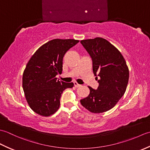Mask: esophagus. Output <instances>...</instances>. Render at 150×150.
I'll use <instances>...</instances> for the list:
<instances>
[{"label":"esophagus","instance_id":"34e87169","mask_svg":"<svg viewBox=\"0 0 150 150\" xmlns=\"http://www.w3.org/2000/svg\"><path fill=\"white\" fill-rule=\"evenodd\" d=\"M74 86L76 88H79V87H81V84H79L77 82H74Z\"/></svg>","mask_w":150,"mask_h":150}]
</instances>
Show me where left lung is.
<instances>
[{"label":"left lung","instance_id":"obj_1","mask_svg":"<svg viewBox=\"0 0 150 150\" xmlns=\"http://www.w3.org/2000/svg\"><path fill=\"white\" fill-rule=\"evenodd\" d=\"M93 62L95 76L99 77L97 90L88 86L90 93L81 103L91 113H100L115 106L124 93L129 80V69L122 54L101 37L81 41Z\"/></svg>","mask_w":150,"mask_h":150}]
</instances>
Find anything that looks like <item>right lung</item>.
<instances>
[{
  "label": "right lung",
  "instance_id": "obj_1",
  "mask_svg": "<svg viewBox=\"0 0 150 150\" xmlns=\"http://www.w3.org/2000/svg\"><path fill=\"white\" fill-rule=\"evenodd\" d=\"M79 42L75 39H53L43 44L31 57L22 75V87L31 109L49 117L60 106L63 91L73 87V82L57 80L61 74L65 53Z\"/></svg>",
  "mask_w": 150,
  "mask_h": 150
}]
</instances>
